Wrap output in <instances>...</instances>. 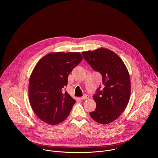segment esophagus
Listing matches in <instances>:
<instances>
[{
  "label": "esophagus",
  "mask_w": 158,
  "mask_h": 158,
  "mask_svg": "<svg viewBox=\"0 0 158 158\" xmlns=\"http://www.w3.org/2000/svg\"><path fill=\"white\" fill-rule=\"evenodd\" d=\"M81 98L83 99V100H87V99L89 98V96L88 95H86V94H85L83 97H81Z\"/></svg>",
  "instance_id": "esophagus-1"
}]
</instances>
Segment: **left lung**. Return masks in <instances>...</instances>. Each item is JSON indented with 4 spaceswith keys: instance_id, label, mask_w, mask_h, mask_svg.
I'll use <instances>...</instances> for the list:
<instances>
[{
    "instance_id": "left-lung-1",
    "label": "left lung",
    "mask_w": 158,
    "mask_h": 158,
    "mask_svg": "<svg viewBox=\"0 0 158 158\" xmlns=\"http://www.w3.org/2000/svg\"><path fill=\"white\" fill-rule=\"evenodd\" d=\"M85 60L94 70L102 75L101 86L93 96L95 110L89 113L92 119L101 124H108L117 119L126 108L131 94L129 72L122 59L113 51L100 48L83 52Z\"/></svg>"
}]
</instances>
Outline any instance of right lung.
<instances>
[{"label":"right lung","mask_w":158,"mask_h":158,"mask_svg":"<svg viewBox=\"0 0 158 158\" xmlns=\"http://www.w3.org/2000/svg\"><path fill=\"white\" fill-rule=\"evenodd\" d=\"M82 59L79 52L50 53L35 66L29 80L28 97L33 111L43 122L56 125L68 117L75 100L63 90L69 74Z\"/></svg>","instance_id":"add662e5"}]
</instances>
